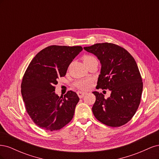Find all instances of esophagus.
<instances>
[{
	"instance_id": "1",
	"label": "esophagus",
	"mask_w": 159,
	"mask_h": 159,
	"mask_svg": "<svg viewBox=\"0 0 159 159\" xmlns=\"http://www.w3.org/2000/svg\"><path fill=\"white\" fill-rule=\"evenodd\" d=\"M77 93H78V95L80 98H82L84 97V96L86 94V93L84 92V91H78V92H77Z\"/></svg>"
}]
</instances>
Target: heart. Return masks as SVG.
Segmentation results:
<instances>
[{"instance_id":"obj_1","label":"heart","mask_w":159,"mask_h":159,"mask_svg":"<svg viewBox=\"0 0 159 159\" xmlns=\"http://www.w3.org/2000/svg\"><path fill=\"white\" fill-rule=\"evenodd\" d=\"M95 58L93 56H85L84 57L83 60L85 64H87L89 62L91 61H92L93 60H95ZM92 82V80L89 78H86V79H81L78 81H77L75 82V85L78 87L79 89H82V90H87L90 84Z\"/></svg>"}]
</instances>
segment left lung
I'll return each instance as SVG.
<instances>
[{
	"instance_id": "obj_1",
	"label": "left lung",
	"mask_w": 159,
	"mask_h": 159,
	"mask_svg": "<svg viewBox=\"0 0 159 159\" xmlns=\"http://www.w3.org/2000/svg\"><path fill=\"white\" fill-rule=\"evenodd\" d=\"M84 49L94 54L102 68L96 88L108 89L111 95L93 91L95 118L107 126H122L131 119L140 104L142 78L133 57L123 48L111 43H99Z\"/></svg>"
}]
</instances>
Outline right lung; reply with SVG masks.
<instances>
[{
	"mask_svg": "<svg viewBox=\"0 0 159 159\" xmlns=\"http://www.w3.org/2000/svg\"><path fill=\"white\" fill-rule=\"evenodd\" d=\"M81 46H50L34 57L23 76L21 93L28 114L37 126L57 131L71 121L80 98L70 91L64 97L55 93L57 79L82 51Z\"/></svg>",
	"mask_w": 159,
	"mask_h": 159,
	"instance_id": "add662e5",
	"label": "right lung"
}]
</instances>
